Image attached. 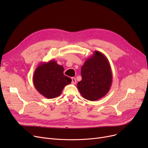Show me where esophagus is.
Masks as SVG:
<instances>
[{
  "label": "esophagus",
  "instance_id": "34e87169",
  "mask_svg": "<svg viewBox=\"0 0 148 148\" xmlns=\"http://www.w3.org/2000/svg\"><path fill=\"white\" fill-rule=\"evenodd\" d=\"M72 83L73 84H76V83H77V81H76V79H75V78H74V77H72Z\"/></svg>",
  "mask_w": 148,
  "mask_h": 148
}]
</instances>
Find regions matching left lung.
Masks as SVG:
<instances>
[{
	"mask_svg": "<svg viewBox=\"0 0 148 148\" xmlns=\"http://www.w3.org/2000/svg\"><path fill=\"white\" fill-rule=\"evenodd\" d=\"M81 75L82 79L77 86L84 98L94 101L110 90L113 79L112 69L109 62L101 52L95 51L85 60Z\"/></svg>",
	"mask_w": 148,
	"mask_h": 148,
	"instance_id": "obj_1",
	"label": "left lung"
}]
</instances>
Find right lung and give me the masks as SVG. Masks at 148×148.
<instances>
[{"label": "right lung", "instance_id": "obj_1", "mask_svg": "<svg viewBox=\"0 0 148 148\" xmlns=\"http://www.w3.org/2000/svg\"><path fill=\"white\" fill-rule=\"evenodd\" d=\"M64 71L63 66L58 65L54 59L41 62L34 73L35 88L40 94L48 99L59 97L64 87L72 81L64 74Z\"/></svg>", "mask_w": 148, "mask_h": 148}]
</instances>
